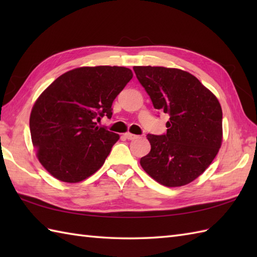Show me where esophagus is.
I'll use <instances>...</instances> for the list:
<instances>
[{"instance_id":"34e87169","label":"esophagus","mask_w":257,"mask_h":257,"mask_svg":"<svg viewBox=\"0 0 257 257\" xmlns=\"http://www.w3.org/2000/svg\"><path fill=\"white\" fill-rule=\"evenodd\" d=\"M123 136H124V137L127 138L128 140H135V139L138 138V136H136V135H134V134H130V133H125Z\"/></svg>"}]
</instances>
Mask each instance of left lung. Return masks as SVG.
Returning a JSON list of instances; mask_svg holds the SVG:
<instances>
[{"label":"left lung","instance_id":"left-lung-1","mask_svg":"<svg viewBox=\"0 0 257 257\" xmlns=\"http://www.w3.org/2000/svg\"><path fill=\"white\" fill-rule=\"evenodd\" d=\"M152 105L170 116L167 134H148L151 150L140 159L149 176L166 187L192 182L214 160L222 144V108L201 81L184 70L135 66Z\"/></svg>","mask_w":257,"mask_h":257}]
</instances>
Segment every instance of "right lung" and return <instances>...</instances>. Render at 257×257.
Masks as SVG:
<instances>
[{"mask_svg":"<svg viewBox=\"0 0 257 257\" xmlns=\"http://www.w3.org/2000/svg\"><path fill=\"white\" fill-rule=\"evenodd\" d=\"M132 78L125 67H79L59 76L37 98L30 117L32 143L54 178L76 183L100 169L119 135L97 121L111 118L112 101Z\"/></svg>","mask_w":257,"mask_h":257,"instance_id":"obj_1","label":"right lung"}]
</instances>
